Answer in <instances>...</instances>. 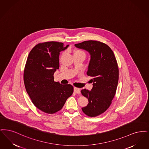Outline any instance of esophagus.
<instances>
[{"instance_id": "34e87169", "label": "esophagus", "mask_w": 149, "mask_h": 149, "mask_svg": "<svg viewBox=\"0 0 149 149\" xmlns=\"http://www.w3.org/2000/svg\"><path fill=\"white\" fill-rule=\"evenodd\" d=\"M74 92L78 94L80 93V89L77 87H74Z\"/></svg>"}]
</instances>
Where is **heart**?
Wrapping results in <instances>:
<instances>
[{
	"mask_svg": "<svg viewBox=\"0 0 149 149\" xmlns=\"http://www.w3.org/2000/svg\"><path fill=\"white\" fill-rule=\"evenodd\" d=\"M84 54V52L81 51V50H76L74 51V54Z\"/></svg>",
	"mask_w": 149,
	"mask_h": 149,
	"instance_id": "obj_1",
	"label": "heart"
}]
</instances>
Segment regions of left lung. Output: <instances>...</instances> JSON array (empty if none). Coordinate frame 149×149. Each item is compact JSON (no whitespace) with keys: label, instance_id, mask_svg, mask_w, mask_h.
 Returning <instances> with one entry per match:
<instances>
[{"label":"left lung","instance_id":"1","mask_svg":"<svg viewBox=\"0 0 149 149\" xmlns=\"http://www.w3.org/2000/svg\"><path fill=\"white\" fill-rule=\"evenodd\" d=\"M74 45L91 55L87 74L92 78L93 87L90 91L81 90L89 102L82 110L88 116H97L109 108L116 94L119 76L116 59L110 47L100 41L90 40Z\"/></svg>","mask_w":149,"mask_h":149}]
</instances>
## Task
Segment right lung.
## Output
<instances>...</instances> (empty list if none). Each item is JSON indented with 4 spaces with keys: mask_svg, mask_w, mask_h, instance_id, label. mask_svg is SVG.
Instances as JSON below:
<instances>
[{
    "mask_svg": "<svg viewBox=\"0 0 149 149\" xmlns=\"http://www.w3.org/2000/svg\"><path fill=\"white\" fill-rule=\"evenodd\" d=\"M61 42L51 41L35 45L29 53L24 70L26 91L39 110L53 114L61 110L73 92L71 84L54 81V73L59 69V52L67 48Z\"/></svg>",
    "mask_w": 149,
    "mask_h": 149,
    "instance_id": "add662e5",
    "label": "right lung"
}]
</instances>
